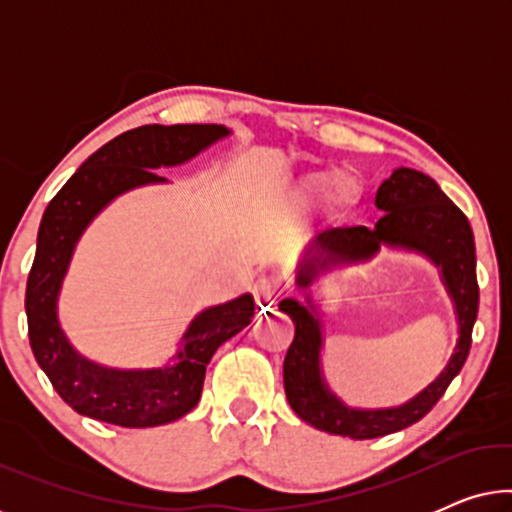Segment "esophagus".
<instances>
[{"label": "esophagus", "instance_id": "1", "mask_svg": "<svg viewBox=\"0 0 512 512\" xmlns=\"http://www.w3.org/2000/svg\"><path fill=\"white\" fill-rule=\"evenodd\" d=\"M275 289H277V282L275 279H261L256 286V298L261 300V303H272V298H275Z\"/></svg>", "mask_w": 512, "mask_h": 512}]
</instances>
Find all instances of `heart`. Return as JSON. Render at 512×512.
Returning <instances> with one entry per match:
<instances>
[{"mask_svg":"<svg viewBox=\"0 0 512 512\" xmlns=\"http://www.w3.org/2000/svg\"><path fill=\"white\" fill-rule=\"evenodd\" d=\"M300 193L307 200L328 193V202H331L335 212H347V209H352L359 202L361 184L349 172L321 170L303 177V181H300Z\"/></svg>","mask_w":512,"mask_h":512,"instance_id":"b5f03b06","label":"heart"}]
</instances>
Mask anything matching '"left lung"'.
<instances>
[{
    "mask_svg": "<svg viewBox=\"0 0 512 512\" xmlns=\"http://www.w3.org/2000/svg\"><path fill=\"white\" fill-rule=\"evenodd\" d=\"M375 205L384 212L375 228H331L314 237L298 265L296 284L307 289L321 272L370 261L382 244L417 251L440 268V277L457 312L459 340L443 373L408 403L384 410L347 408L328 389L321 375L324 335H321V319L314 312V305H310V296H307V305L284 298L279 310L289 314L296 326V335L284 359V391L289 405L314 429L354 440L396 433L431 412L450 382L464 368L466 356L471 352V333L480 303L471 223L440 191L436 181L410 167H398L377 188Z\"/></svg>",
    "mask_w": 512,
    "mask_h": 512,
    "instance_id": "left-lung-1",
    "label": "left lung"
}]
</instances>
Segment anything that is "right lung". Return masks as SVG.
Segmentation results:
<instances>
[{"instance_id":"right-lung-1","label":"right lung","mask_w":512,"mask_h":512,"mask_svg":"<svg viewBox=\"0 0 512 512\" xmlns=\"http://www.w3.org/2000/svg\"><path fill=\"white\" fill-rule=\"evenodd\" d=\"M223 125H142L97 149L48 202L27 277L25 312L30 347L62 401L79 415L125 429L170 424L200 401L207 363L216 349L249 326V293L207 307L186 328L174 363L118 370L86 359L69 345L58 321V296L74 247L111 200L137 186L163 184L158 167L181 165L228 137Z\"/></svg>"}]
</instances>
